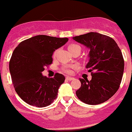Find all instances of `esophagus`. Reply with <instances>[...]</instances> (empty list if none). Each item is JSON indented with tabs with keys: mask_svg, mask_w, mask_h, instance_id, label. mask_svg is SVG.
Wrapping results in <instances>:
<instances>
[{
	"mask_svg": "<svg viewBox=\"0 0 132 132\" xmlns=\"http://www.w3.org/2000/svg\"><path fill=\"white\" fill-rule=\"evenodd\" d=\"M66 79H67V80H69V81H71V80H73V79H74V78H72V77L67 76L66 77Z\"/></svg>",
	"mask_w": 132,
	"mask_h": 132,
	"instance_id": "esophagus-1",
	"label": "esophagus"
}]
</instances>
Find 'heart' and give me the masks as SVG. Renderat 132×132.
I'll list each match as a JSON object with an SVG mask.
<instances>
[{"mask_svg":"<svg viewBox=\"0 0 132 132\" xmlns=\"http://www.w3.org/2000/svg\"><path fill=\"white\" fill-rule=\"evenodd\" d=\"M77 48H80L79 45H77V44H70V45H69L68 47V49H69V51H71L74 50V49H77ZM56 55V53H54V56H55ZM76 66H71V67H65L63 68V71L67 73V74H71L72 73V69L75 68Z\"/></svg>","mask_w":132,"mask_h":132,"instance_id":"obj_1","label":"heart"}]
</instances>
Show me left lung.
Wrapping results in <instances>:
<instances>
[{
  "mask_svg": "<svg viewBox=\"0 0 132 132\" xmlns=\"http://www.w3.org/2000/svg\"><path fill=\"white\" fill-rule=\"evenodd\" d=\"M73 40L89 49L86 65L92 79H81V87L76 94L82 102L98 105L113 96L119 88L124 72L123 57L117 43L112 38L90 32L74 36Z\"/></svg>",
  "mask_w": 132,
  "mask_h": 132,
  "instance_id": "left-lung-1",
  "label": "left lung"
}]
</instances>
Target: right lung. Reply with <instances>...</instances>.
<instances>
[{
  "instance_id": "obj_1",
  "label": "right lung",
  "mask_w": 132,
  "mask_h": 132,
  "mask_svg": "<svg viewBox=\"0 0 132 132\" xmlns=\"http://www.w3.org/2000/svg\"><path fill=\"white\" fill-rule=\"evenodd\" d=\"M67 38L37 35L20 42L10 62V71L15 91L23 101L36 107L50 105L58 96L65 76L42 75L44 67L53 62V53L68 42Z\"/></svg>"
}]
</instances>
